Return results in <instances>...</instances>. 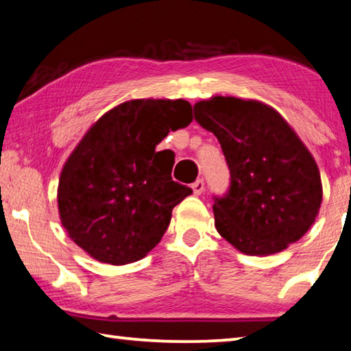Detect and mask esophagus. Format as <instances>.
<instances>
[{
	"label": "esophagus",
	"mask_w": 351,
	"mask_h": 351,
	"mask_svg": "<svg viewBox=\"0 0 351 351\" xmlns=\"http://www.w3.org/2000/svg\"><path fill=\"white\" fill-rule=\"evenodd\" d=\"M192 190H193L195 195H201V193H203V192H204V181H203V180L195 181V182L192 184Z\"/></svg>",
	"instance_id": "obj_1"
}]
</instances>
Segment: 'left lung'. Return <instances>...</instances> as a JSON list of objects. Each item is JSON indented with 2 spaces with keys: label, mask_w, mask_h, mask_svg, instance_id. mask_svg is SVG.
Returning a JSON list of instances; mask_svg holds the SVG:
<instances>
[{
  "label": "left lung",
  "mask_w": 351,
  "mask_h": 351,
  "mask_svg": "<svg viewBox=\"0 0 351 351\" xmlns=\"http://www.w3.org/2000/svg\"><path fill=\"white\" fill-rule=\"evenodd\" d=\"M217 136L230 189L213 204L215 228L246 255L287 249L316 221L322 181L313 154L280 112L258 100L213 96L193 105Z\"/></svg>",
  "instance_id": "obj_1"
}]
</instances>
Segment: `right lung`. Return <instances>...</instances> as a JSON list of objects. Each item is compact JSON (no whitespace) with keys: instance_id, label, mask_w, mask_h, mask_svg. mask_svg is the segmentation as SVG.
<instances>
[{"instance_id":"right-lung-1","label":"right lung","mask_w":351,"mask_h":351,"mask_svg":"<svg viewBox=\"0 0 351 351\" xmlns=\"http://www.w3.org/2000/svg\"><path fill=\"white\" fill-rule=\"evenodd\" d=\"M192 119V105L182 99L127 100L77 144L58 180V215L90 257L128 265L161 241L171 210L192 189L171 180L175 158L159 161L156 145Z\"/></svg>"}]
</instances>
